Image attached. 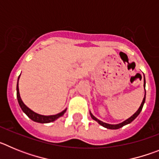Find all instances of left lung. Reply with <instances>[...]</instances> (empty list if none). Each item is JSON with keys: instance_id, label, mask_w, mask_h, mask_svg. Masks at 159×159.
Returning <instances> with one entry per match:
<instances>
[{"instance_id": "left-lung-1", "label": "left lung", "mask_w": 159, "mask_h": 159, "mask_svg": "<svg viewBox=\"0 0 159 159\" xmlns=\"http://www.w3.org/2000/svg\"><path fill=\"white\" fill-rule=\"evenodd\" d=\"M145 85H146V80H145V76H144V88H145ZM145 99H146V89H145V96H144V98H143V102H142L141 106H140L139 108V110H138L137 111H136L135 113H134V115L131 116V117H130L128 119H127V120H125V121L123 122V123H119V124H116V125L108 124V123H103V122L100 121V120H99L98 119H96V118H95L92 113H90V115H91V117H92V119H94V120H95L96 122H98V123H99V124L101 125V126H102V127H106V128H107V129H112V130H116V129H119V128H120V127L125 126V125H127V124H128V123H131V122L133 121V120H134V119H135V118L137 117L139 115V113L141 112L142 109H143V104H144V102H145Z\"/></svg>"}]
</instances>
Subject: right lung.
Returning a JSON list of instances; mask_svg holds the SVG:
<instances>
[{
  "label": "right lung",
  "mask_w": 159,
  "mask_h": 159,
  "mask_svg": "<svg viewBox=\"0 0 159 159\" xmlns=\"http://www.w3.org/2000/svg\"><path fill=\"white\" fill-rule=\"evenodd\" d=\"M20 76L18 77V80H19ZM16 97H17V100L18 102H19V105L20 107V108L22 109L24 112H25L26 115L28 116V117L29 119H31L32 120L35 122H37V123H51V122L55 121L56 119H58L59 117L60 116H62L64 113H65L66 110L65 109L64 111H63L62 112H60V113L57 114V115H54V116H41V115H39V114L35 113L34 111H32V110H30L29 107L25 106L24 104V102H22L21 99H20V93H19V88H18V81H17V86H16Z\"/></svg>",
  "instance_id": "add662e5"
}]
</instances>
